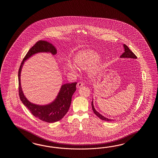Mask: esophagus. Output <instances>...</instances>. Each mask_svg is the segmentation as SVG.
<instances>
[{
    "label": "esophagus",
    "instance_id": "34e87169",
    "mask_svg": "<svg viewBox=\"0 0 158 158\" xmlns=\"http://www.w3.org/2000/svg\"><path fill=\"white\" fill-rule=\"evenodd\" d=\"M84 85V83L82 82H78L77 84V87H80Z\"/></svg>",
    "mask_w": 158,
    "mask_h": 158
}]
</instances>
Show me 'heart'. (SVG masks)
<instances>
[{
  "mask_svg": "<svg viewBox=\"0 0 158 158\" xmlns=\"http://www.w3.org/2000/svg\"><path fill=\"white\" fill-rule=\"evenodd\" d=\"M99 57L100 55L97 52L91 50H86L82 51L78 54L74 59V63L77 67L82 69H87L96 63V64H95L91 68L90 71L91 74H94L100 68L102 67L103 65L102 62H100L99 61H97L99 59ZM69 67L71 71L76 72V68L74 65H69Z\"/></svg>",
  "mask_w": 158,
  "mask_h": 158,
  "instance_id": "1",
  "label": "heart"
}]
</instances>
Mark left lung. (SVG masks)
Listing matches in <instances>:
<instances>
[{"mask_svg": "<svg viewBox=\"0 0 158 158\" xmlns=\"http://www.w3.org/2000/svg\"><path fill=\"white\" fill-rule=\"evenodd\" d=\"M124 48L125 50L123 54H122V55L120 56V57L132 58V59H137V57L135 56V55L125 44H124ZM91 106H92V109H93V111L94 112V114H96L98 118H100L101 119L104 120V121H111L113 120L112 119H109L108 118H105L104 116L100 114L99 112H98L97 111H96L94 108V105H93V101H92V102H91Z\"/></svg>", "mask_w": 158, "mask_h": 158, "instance_id": "1", "label": "left lung"}]
</instances>
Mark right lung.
<instances>
[{
    "label": "right lung",
    "instance_id": "obj_1",
    "mask_svg": "<svg viewBox=\"0 0 158 158\" xmlns=\"http://www.w3.org/2000/svg\"><path fill=\"white\" fill-rule=\"evenodd\" d=\"M50 52L52 55L57 53L56 48L46 40H38L30 48L21 63L18 73L19 93L21 101L27 108L31 114L42 121L54 123L61 120L67 113L71 106L72 95L76 90L77 82L63 85L55 100L51 103L44 106L33 104L25 97L21 87L20 74L24 61L38 52Z\"/></svg>",
    "mask_w": 158,
    "mask_h": 158
}]
</instances>
